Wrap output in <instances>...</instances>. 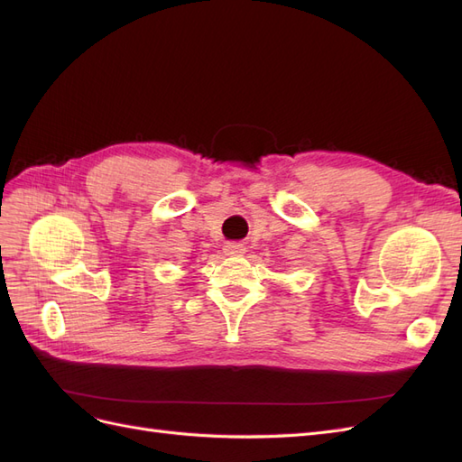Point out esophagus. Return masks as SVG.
<instances>
[{
	"label": "esophagus",
	"mask_w": 462,
	"mask_h": 462,
	"mask_svg": "<svg viewBox=\"0 0 462 462\" xmlns=\"http://www.w3.org/2000/svg\"><path fill=\"white\" fill-rule=\"evenodd\" d=\"M245 250L246 248L241 243H227L226 246H223V253H226L227 256H243Z\"/></svg>",
	"instance_id": "1"
}]
</instances>
